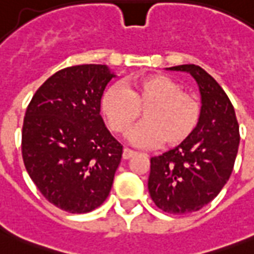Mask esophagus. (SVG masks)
Wrapping results in <instances>:
<instances>
[{
    "instance_id": "obj_1",
    "label": "esophagus",
    "mask_w": 254,
    "mask_h": 254,
    "mask_svg": "<svg viewBox=\"0 0 254 254\" xmlns=\"http://www.w3.org/2000/svg\"><path fill=\"white\" fill-rule=\"evenodd\" d=\"M137 154L134 150H131V149H127V147H125L124 149V153H123V158L124 159H129L131 158V157H134V155Z\"/></svg>"
}]
</instances>
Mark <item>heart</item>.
Wrapping results in <instances>:
<instances>
[{"label":"heart","mask_w":254,"mask_h":254,"mask_svg":"<svg viewBox=\"0 0 254 254\" xmlns=\"http://www.w3.org/2000/svg\"><path fill=\"white\" fill-rule=\"evenodd\" d=\"M129 138L137 146L162 142L177 146L192 135L201 117V107L195 95L182 91L171 77L161 73L145 75L127 84H113L101 97V112L116 133H127L141 117Z\"/></svg>","instance_id":"obj_1"}]
</instances>
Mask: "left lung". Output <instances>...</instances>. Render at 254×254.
Here are the masks:
<instances>
[{
  "mask_svg": "<svg viewBox=\"0 0 254 254\" xmlns=\"http://www.w3.org/2000/svg\"><path fill=\"white\" fill-rule=\"evenodd\" d=\"M189 72L201 96L199 125L187 141L150 159L149 192L167 213L199 211L228 182L236 159L240 133L231 100L215 79L195 64L170 67Z\"/></svg>",
  "mask_w": 254,
  "mask_h": 254,
  "instance_id": "obj_1",
  "label": "left lung"
}]
</instances>
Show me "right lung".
I'll use <instances>...</instances> for the list:
<instances>
[{
    "mask_svg": "<svg viewBox=\"0 0 254 254\" xmlns=\"http://www.w3.org/2000/svg\"><path fill=\"white\" fill-rule=\"evenodd\" d=\"M116 77L105 64L67 67L39 87L26 109L22 158L31 181L58 208L85 213L111 192L123 146L100 115Z\"/></svg>",
    "mask_w": 254,
    "mask_h": 254,
    "instance_id": "add662e5",
    "label": "right lung"
}]
</instances>
